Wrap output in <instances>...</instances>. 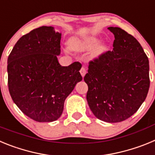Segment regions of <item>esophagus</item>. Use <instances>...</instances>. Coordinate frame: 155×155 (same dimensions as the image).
Returning a JSON list of instances; mask_svg holds the SVG:
<instances>
[{"mask_svg": "<svg viewBox=\"0 0 155 155\" xmlns=\"http://www.w3.org/2000/svg\"><path fill=\"white\" fill-rule=\"evenodd\" d=\"M86 72H87V71H86L85 68H84V67H82L81 69V71H80V73H81V76L83 77V78H84V75L86 74Z\"/></svg>", "mask_w": 155, "mask_h": 155, "instance_id": "esophagus-1", "label": "esophagus"}]
</instances>
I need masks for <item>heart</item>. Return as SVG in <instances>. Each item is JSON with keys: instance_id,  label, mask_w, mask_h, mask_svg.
Listing matches in <instances>:
<instances>
[{"instance_id": "heart-1", "label": "heart", "mask_w": 155, "mask_h": 155, "mask_svg": "<svg viewBox=\"0 0 155 155\" xmlns=\"http://www.w3.org/2000/svg\"><path fill=\"white\" fill-rule=\"evenodd\" d=\"M100 42V39L96 36H89L85 39H78V38H71L69 39V46L75 51H84V50H91L97 46ZM105 50L104 46H99L97 50V53H102Z\"/></svg>"}]
</instances>
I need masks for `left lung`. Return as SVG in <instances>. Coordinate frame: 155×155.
I'll use <instances>...</instances> for the list:
<instances>
[{"label": "left lung", "instance_id": "8db88e82", "mask_svg": "<svg viewBox=\"0 0 155 155\" xmlns=\"http://www.w3.org/2000/svg\"><path fill=\"white\" fill-rule=\"evenodd\" d=\"M115 37L113 50L90 61L84 80L87 101L94 116L119 123L136 113L150 87L149 61L133 35L119 27H109Z\"/></svg>", "mask_w": 155, "mask_h": 155}]
</instances>
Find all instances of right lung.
Wrapping results in <instances>:
<instances>
[{
    "mask_svg": "<svg viewBox=\"0 0 155 155\" xmlns=\"http://www.w3.org/2000/svg\"><path fill=\"white\" fill-rule=\"evenodd\" d=\"M61 33L52 26L31 30L18 40L8 59V89L29 118L53 122L61 117L66 98L82 80L81 64H59Z\"/></svg>",
    "mask_w": 155,
    "mask_h": 155,
    "instance_id": "obj_1",
    "label": "right lung"
}]
</instances>
